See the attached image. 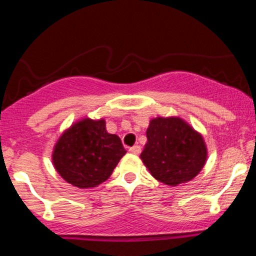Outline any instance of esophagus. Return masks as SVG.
Listing matches in <instances>:
<instances>
[{
  "label": "esophagus",
  "mask_w": 256,
  "mask_h": 256,
  "mask_svg": "<svg viewBox=\"0 0 256 256\" xmlns=\"http://www.w3.org/2000/svg\"><path fill=\"white\" fill-rule=\"evenodd\" d=\"M130 152L134 155H138L140 152V146H134L130 148Z\"/></svg>",
  "instance_id": "34e87169"
}]
</instances>
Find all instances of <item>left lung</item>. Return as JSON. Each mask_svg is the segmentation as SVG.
<instances>
[{
  "label": "left lung",
  "instance_id": "left-lung-1",
  "mask_svg": "<svg viewBox=\"0 0 256 256\" xmlns=\"http://www.w3.org/2000/svg\"><path fill=\"white\" fill-rule=\"evenodd\" d=\"M204 137L179 116H156L146 128L140 160L161 183L177 186L194 179L207 160Z\"/></svg>",
  "mask_w": 256,
  "mask_h": 256
}]
</instances>
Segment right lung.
Returning <instances> with one entry per match:
<instances>
[{
  "label": "right lung",
  "mask_w": 256,
  "mask_h": 256,
  "mask_svg": "<svg viewBox=\"0 0 256 256\" xmlns=\"http://www.w3.org/2000/svg\"><path fill=\"white\" fill-rule=\"evenodd\" d=\"M125 154L120 138L106 130L104 119L83 118L58 137L52 160L67 183L88 189L107 180Z\"/></svg>",
  "instance_id": "right-lung-1"
}]
</instances>
